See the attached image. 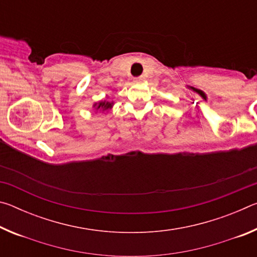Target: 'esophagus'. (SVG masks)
Masks as SVG:
<instances>
[{
    "label": "esophagus",
    "instance_id": "1",
    "mask_svg": "<svg viewBox=\"0 0 257 257\" xmlns=\"http://www.w3.org/2000/svg\"><path fill=\"white\" fill-rule=\"evenodd\" d=\"M143 80H144V78H143V77H137V78H135V79H134L135 82H142Z\"/></svg>",
    "mask_w": 257,
    "mask_h": 257
}]
</instances>
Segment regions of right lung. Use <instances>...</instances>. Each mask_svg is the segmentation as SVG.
<instances>
[{
  "label": "right lung",
  "instance_id": "add662e5",
  "mask_svg": "<svg viewBox=\"0 0 257 257\" xmlns=\"http://www.w3.org/2000/svg\"><path fill=\"white\" fill-rule=\"evenodd\" d=\"M113 105H114V101H110L108 97H106L105 99H101V101L94 103L93 108L95 110V113H107L113 107Z\"/></svg>",
  "mask_w": 257,
  "mask_h": 257
}]
</instances>
